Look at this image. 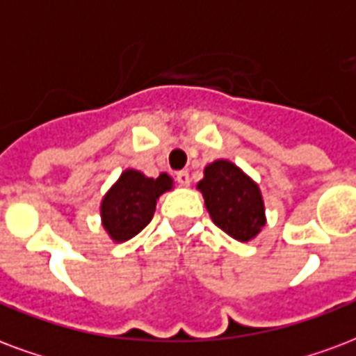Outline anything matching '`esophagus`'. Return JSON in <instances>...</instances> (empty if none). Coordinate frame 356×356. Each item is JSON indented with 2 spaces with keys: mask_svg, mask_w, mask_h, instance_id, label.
Here are the masks:
<instances>
[{
  "mask_svg": "<svg viewBox=\"0 0 356 356\" xmlns=\"http://www.w3.org/2000/svg\"><path fill=\"white\" fill-rule=\"evenodd\" d=\"M191 181H192V179H191V175H188V171H185V170L179 171V173H177V183H179V185H181V186H191Z\"/></svg>",
  "mask_w": 356,
  "mask_h": 356,
  "instance_id": "34e87169",
  "label": "esophagus"
}]
</instances>
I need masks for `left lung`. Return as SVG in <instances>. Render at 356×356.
Here are the masks:
<instances>
[{
  "label": "left lung",
  "mask_w": 356,
  "mask_h": 356,
  "mask_svg": "<svg viewBox=\"0 0 356 356\" xmlns=\"http://www.w3.org/2000/svg\"><path fill=\"white\" fill-rule=\"evenodd\" d=\"M198 191L213 222L230 238L251 241L266 225L259 185L228 160H215L205 165Z\"/></svg>",
  "instance_id": "1"
}]
</instances>
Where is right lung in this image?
Segmentation results:
<instances>
[{
  "label": "right lung",
  "mask_w": 356,
  "mask_h": 356,
  "mask_svg": "<svg viewBox=\"0 0 356 356\" xmlns=\"http://www.w3.org/2000/svg\"><path fill=\"white\" fill-rule=\"evenodd\" d=\"M173 179L160 173L156 179L141 171L126 170L102 200V225L113 241H128L151 222L156 200L171 191Z\"/></svg>",
  "instance_id": "1"
}]
</instances>
